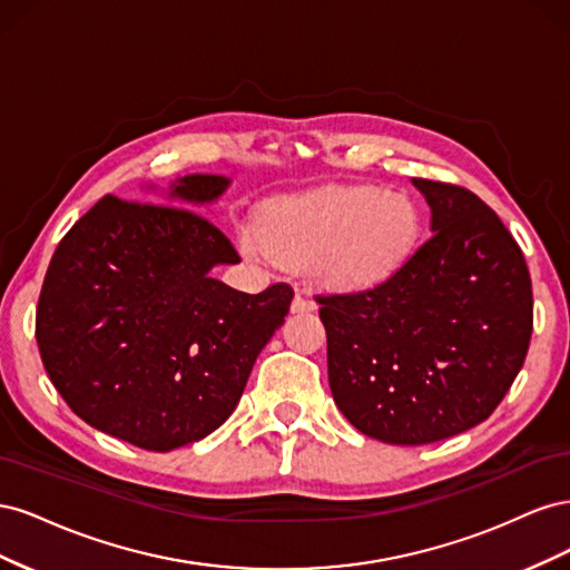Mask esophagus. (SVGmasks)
Masks as SVG:
<instances>
[{
  "mask_svg": "<svg viewBox=\"0 0 570 570\" xmlns=\"http://www.w3.org/2000/svg\"><path fill=\"white\" fill-rule=\"evenodd\" d=\"M316 304L308 299L302 289L295 292V299H292V314H312Z\"/></svg>",
  "mask_w": 570,
  "mask_h": 570,
  "instance_id": "obj_1",
  "label": "esophagus"
}]
</instances>
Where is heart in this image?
<instances>
[{
	"label": "heart",
	"mask_w": 570,
	"mask_h": 570,
	"mask_svg": "<svg viewBox=\"0 0 570 570\" xmlns=\"http://www.w3.org/2000/svg\"><path fill=\"white\" fill-rule=\"evenodd\" d=\"M421 212L411 197L381 187H325L273 204L262 228L239 245L262 262L312 264L342 287H371L400 271L419 245Z\"/></svg>",
	"instance_id": "b5f03b06"
}]
</instances>
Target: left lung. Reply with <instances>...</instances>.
<instances>
[{
    "label": "left lung",
    "mask_w": 570,
    "mask_h": 570,
    "mask_svg": "<svg viewBox=\"0 0 570 570\" xmlns=\"http://www.w3.org/2000/svg\"><path fill=\"white\" fill-rule=\"evenodd\" d=\"M411 183L433 235L387 281L314 297L333 400L387 444L438 442L485 421L532 335L530 273L504 223L461 185Z\"/></svg>",
    "instance_id": "obj_1"
}]
</instances>
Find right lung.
<instances>
[{
    "mask_svg": "<svg viewBox=\"0 0 570 570\" xmlns=\"http://www.w3.org/2000/svg\"><path fill=\"white\" fill-rule=\"evenodd\" d=\"M228 180L185 176L170 197L212 202ZM239 254L189 206L101 197L51 256L36 337L76 416L147 452H170L228 421L295 289L247 295L212 278Z\"/></svg>",
    "mask_w": 570,
    "mask_h": 570,
    "instance_id": "add662e5",
    "label": "right lung"
}]
</instances>
